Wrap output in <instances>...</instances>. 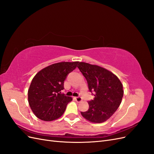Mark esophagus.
Instances as JSON below:
<instances>
[{
  "label": "esophagus",
  "mask_w": 154,
  "mask_h": 154,
  "mask_svg": "<svg viewBox=\"0 0 154 154\" xmlns=\"http://www.w3.org/2000/svg\"><path fill=\"white\" fill-rule=\"evenodd\" d=\"M75 99L76 100L77 102H81L82 101V98L80 97V96H78V97H76Z\"/></svg>",
  "instance_id": "esophagus-1"
}]
</instances>
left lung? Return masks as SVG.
<instances>
[{
  "label": "left lung",
  "instance_id": "left-lung-1",
  "mask_svg": "<svg viewBox=\"0 0 154 154\" xmlns=\"http://www.w3.org/2000/svg\"><path fill=\"white\" fill-rule=\"evenodd\" d=\"M78 67L86 79L88 90L95 92L94 100L88 101V110L81 112L82 116L92 123L106 122L122 103V82L112 72L100 66L80 62Z\"/></svg>",
  "mask_w": 154,
  "mask_h": 154
}]
</instances>
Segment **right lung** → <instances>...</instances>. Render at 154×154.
I'll return each mask as SVG.
<instances>
[{"label": "right lung", "mask_w": 154, "mask_h": 154, "mask_svg": "<svg viewBox=\"0 0 154 154\" xmlns=\"http://www.w3.org/2000/svg\"><path fill=\"white\" fill-rule=\"evenodd\" d=\"M78 62H60L42 69L32 80L28 101L37 118L50 122L59 118L72 97L61 92L67 75L76 69Z\"/></svg>", "instance_id": "1"}]
</instances>
